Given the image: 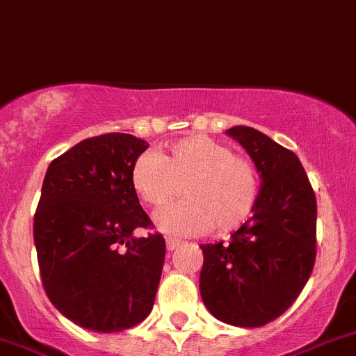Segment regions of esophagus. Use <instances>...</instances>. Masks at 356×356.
Segmentation results:
<instances>
[{"label": "esophagus", "instance_id": "34e87169", "mask_svg": "<svg viewBox=\"0 0 356 356\" xmlns=\"http://www.w3.org/2000/svg\"><path fill=\"white\" fill-rule=\"evenodd\" d=\"M179 245H181V240H175V238H168V240H166V249H168L170 252L175 251Z\"/></svg>", "mask_w": 356, "mask_h": 356}]
</instances>
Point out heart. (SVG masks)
I'll use <instances>...</instances> for the list:
<instances>
[{
  "label": "heart",
  "mask_w": 356,
  "mask_h": 356,
  "mask_svg": "<svg viewBox=\"0 0 356 356\" xmlns=\"http://www.w3.org/2000/svg\"><path fill=\"white\" fill-rule=\"evenodd\" d=\"M131 181L140 199L152 208L165 206L181 191L186 193L188 200L156 215V225L163 233L179 236L209 229L225 234L242 227L259 195L254 163L208 136L184 138L165 156L141 154L132 165Z\"/></svg>",
  "instance_id": "1"
}]
</instances>
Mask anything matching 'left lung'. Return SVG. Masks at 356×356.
Listing matches in <instances>:
<instances>
[{
    "instance_id": "obj_1",
    "label": "left lung",
    "mask_w": 356,
    "mask_h": 356,
    "mask_svg": "<svg viewBox=\"0 0 356 356\" xmlns=\"http://www.w3.org/2000/svg\"><path fill=\"white\" fill-rule=\"evenodd\" d=\"M225 134L254 163L259 195L229 242L200 245V296L222 323L258 327L298 299L314 270L317 202L296 154L251 127H231Z\"/></svg>"
}]
</instances>
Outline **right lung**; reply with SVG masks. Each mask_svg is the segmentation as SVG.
<instances>
[{
  "label": "right lung",
  "instance_id": "obj_1",
  "mask_svg": "<svg viewBox=\"0 0 356 356\" xmlns=\"http://www.w3.org/2000/svg\"><path fill=\"white\" fill-rule=\"evenodd\" d=\"M145 140L113 132L80 141L49 163L33 216L42 286L64 317L98 333L136 326L154 307L165 238L132 188Z\"/></svg>",
  "mask_w": 356,
  "mask_h": 356
}]
</instances>
